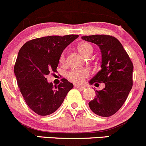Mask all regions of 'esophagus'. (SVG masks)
Wrapping results in <instances>:
<instances>
[{"mask_svg":"<svg viewBox=\"0 0 146 146\" xmlns=\"http://www.w3.org/2000/svg\"><path fill=\"white\" fill-rule=\"evenodd\" d=\"M75 87H76V88H77L78 89L80 90V91H84V90H85V89H86L85 87H84V86H81L75 85Z\"/></svg>","mask_w":146,"mask_h":146,"instance_id":"obj_1","label":"esophagus"}]
</instances>
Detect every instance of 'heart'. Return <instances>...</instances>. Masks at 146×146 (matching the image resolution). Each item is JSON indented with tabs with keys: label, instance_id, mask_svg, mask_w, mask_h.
Segmentation results:
<instances>
[{
	"label": "heart",
	"instance_id": "heart-1",
	"mask_svg": "<svg viewBox=\"0 0 146 146\" xmlns=\"http://www.w3.org/2000/svg\"><path fill=\"white\" fill-rule=\"evenodd\" d=\"M78 50L80 53L84 56L86 57L88 55H91L93 52V47L88 43H82L78 46ZM65 60L64 54L62 53L60 56V62L63 63ZM89 75V72L86 69H81V70H73L67 73L66 76L70 82L75 84H81L86 78Z\"/></svg>",
	"mask_w": 146,
	"mask_h": 146
}]
</instances>
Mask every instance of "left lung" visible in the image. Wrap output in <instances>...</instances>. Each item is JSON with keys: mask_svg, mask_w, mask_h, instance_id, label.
<instances>
[{"mask_svg": "<svg viewBox=\"0 0 146 146\" xmlns=\"http://www.w3.org/2000/svg\"><path fill=\"white\" fill-rule=\"evenodd\" d=\"M82 38L98 45L101 51V70L90 80V84L105 83L106 86L96 91V97L88 106L99 116H112L123 106L132 88L133 63L115 37L102 34Z\"/></svg>", "mask_w": 146, "mask_h": 146, "instance_id": "left-lung-1", "label": "left lung"}]
</instances>
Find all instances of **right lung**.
Listing matches in <instances>:
<instances>
[{"mask_svg":"<svg viewBox=\"0 0 146 146\" xmlns=\"http://www.w3.org/2000/svg\"><path fill=\"white\" fill-rule=\"evenodd\" d=\"M78 37L74 34L41 37L29 40L19 50L14 73L25 102L38 115L55 112L73 88L65 79L54 87L46 76L51 72H56L63 50Z\"/></svg>","mask_w":146,"mask_h":146,"instance_id":"obj_1","label":"right lung"}]
</instances>
